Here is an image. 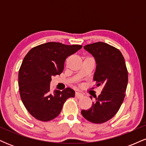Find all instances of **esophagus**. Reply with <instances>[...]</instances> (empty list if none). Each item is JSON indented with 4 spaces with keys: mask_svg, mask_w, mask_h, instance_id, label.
<instances>
[{
    "mask_svg": "<svg viewBox=\"0 0 146 146\" xmlns=\"http://www.w3.org/2000/svg\"><path fill=\"white\" fill-rule=\"evenodd\" d=\"M83 96H84V95L82 94V93H79V92H76V93H75V97H76L78 99L82 98Z\"/></svg>",
    "mask_w": 146,
    "mask_h": 146,
    "instance_id": "1",
    "label": "esophagus"
}]
</instances>
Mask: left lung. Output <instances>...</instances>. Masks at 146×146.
Wrapping results in <instances>:
<instances>
[{
	"label": "left lung",
	"instance_id": "obj_1",
	"mask_svg": "<svg viewBox=\"0 0 146 146\" xmlns=\"http://www.w3.org/2000/svg\"><path fill=\"white\" fill-rule=\"evenodd\" d=\"M84 48L95 58L97 66L93 80L97 86H102L103 89L90 108L82 110L81 113L92 123H104L116 115L123 103L128 84V70L121 51L111 45L98 42Z\"/></svg>",
	"mask_w": 146,
	"mask_h": 146
}]
</instances>
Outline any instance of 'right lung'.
Wrapping results in <instances>:
<instances>
[{
  "instance_id": "add662e5",
  "label": "right lung",
  "mask_w": 146,
  "mask_h": 146,
  "mask_svg": "<svg viewBox=\"0 0 146 146\" xmlns=\"http://www.w3.org/2000/svg\"><path fill=\"white\" fill-rule=\"evenodd\" d=\"M82 47L49 42L31 48L25 57L18 73L21 98L28 112L36 119L48 121L59 115L62 108L75 91L66 88L51 93V77L60 75L64 62Z\"/></svg>"
}]
</instances>
